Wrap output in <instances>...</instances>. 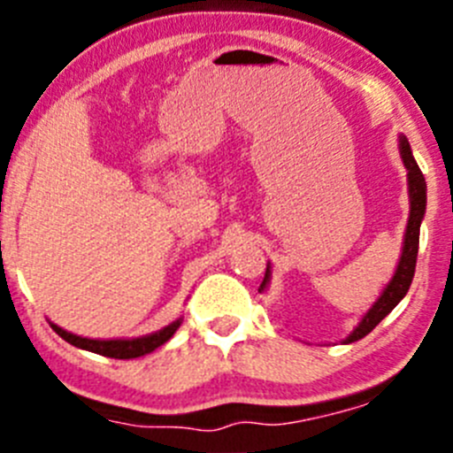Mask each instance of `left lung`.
Segmentation results:
<instances>
[{
  "mask_svg": "<svg viewBox=\"0 0 453 453\" xmlns=\"http://www.w3.org/2000/svg\"><path fill=\"white\" fill-rule=\"evenodd\" d=\"M399 154H402L403 167H406V177H408V203H411V213H408V224H406V234H403V247L402 256H399V263L395 267V274H392L390 281L386 283V288L381 290L379 299L370 306L365 315L361 318V322L356 324L354 331L347 335L342 342L349 345V342H356V340L365 338L376 324L381 322L392 308L397 306L403 297H406L408 288L413 283L415 276V263H418V250H419V224H422L424 213H426V181H424L422 170L418 167L413 158V151H411V142L403 134H399ZM272 279L270 263H267L265 279H263L261 288L258 290H267Z\"/></svg>",
  "mask_w": 453,
  "mask_h": 453,
  "instance_id": "1",
  "label": "left lung"
}]
</instances>
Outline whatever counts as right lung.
<instances>
[{"label": "right lung", "mask_w": 453, "mask_h": 453, "mask_svg": "<svg viewBox=\"0 0 453 453\" xmlns=\"http://www.w3.org/2000/svg\"><path fill=\"white\" fill-rule=\"evenodd\" d=\"M183 319H174L172 324L163 326L161 331H154V334L140 335V338H113V340H99V338H83V335L70 334V331L61 329L58 324H51V329L61 335L65 342L79 347V349L92 351V354L108 356V358H140V356L151 354L154 349H158L161 345H165L172 335L177 334V329L181 326Z\"/></svg>", "instance_id": "right-lung-1"}]
</instances>
